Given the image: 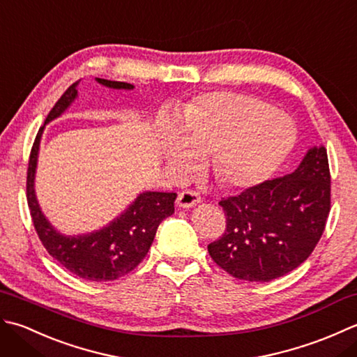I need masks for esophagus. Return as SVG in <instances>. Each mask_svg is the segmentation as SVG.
<instances>
[{"mask_svg": "<svg viewBox=\"0 0 357 357\" xmlns=\"http://www.w3.org/2000/svg\"><path fill=\"white\" fill-rule=\"evenodd\" d=\"M200 203V195L197 192H192V191H183L178 194V199H177V206L181 209H189V208H194L195 205H199Z\"/></svg>", "mask_w": 357, "mask_h": 357, "instance_id": "obj_1", "label": "esophagus"}]
</instances>
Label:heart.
<instances>
[{"label":"heart","mask_w":357,"mask_h":357,"mask_svg":"<svg viewBox=\"0 0 357 357\" xmlns=\"http://www.w3.org/2000/svg\"><path fill=\"white\" fill-rule=\"evenodd\" d=\"M162 155L178 176L205 155L206 168L228 189H250L270 178L296 144L285 112L250 93H202L178 112V125L163 121Z\"/></svg>","instance_id":"heart-1"}]
</instances>
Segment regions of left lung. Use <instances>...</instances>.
Here are the masks:
<instances>
[{
    "label": "left lung",
    "instance_id": "left-lung-1",
    "mask_svg": "<svg viewBox=\"0 0 357 357\" xmlns=\"http://www.w3.org/2000/svg\"><path fill=\"white\" fill-rule=\"evenodd\" d=\"M326 149L312 146L287 176L264 181L219 205L227 215L225 234L208 252L232 278L270 282L308 259L330 213Z\"/></svg>",
    "mask_w": 357,
    "mask_h": 357
}]
</instances>
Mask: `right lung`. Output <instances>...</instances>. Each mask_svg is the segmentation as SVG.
<instances>
[{
    "mask_svg": "<svg viewBox=\"0 0 357 357\" xmlns=\"http://www.w3.org/2000/svg\"><path fill=\"white\" fill-rule=\"evenodd\" d=\"M96 82L115 91H132L135 87L130 83L111 82L105 78H96ZM78 84L79 82L68 87L49 112L45 126L36 134L29 158L27 205L31 209L33 227L50 256L84 280L109 282L130 273L144 259L154 242L158 225L174 214L177 194L143 191L114 220L83 234H63L49 222L35 194L40 143L46 125L61 117L77 100Z\"/></svg>",
    "mask_w": 357,
    "mask_h": 357,
    "instance_id": "right-lung-1",
    "label": "right lung"
}]
</instances>
